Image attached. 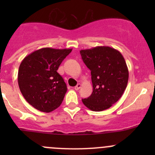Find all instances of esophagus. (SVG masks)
Wrapping results in <instances>:
<instances>
[{
	"label": "esophagus",
	"mask_w": 155,
	"mask_h": 155,
	"mask_svg": "<svg viewBox=\"0 0 155 155\" xmlns=\"http://www.w3.org/2000/svg\"><path fill=\"white\" fill-rule=\"evenodd\" d=\"M80 87H81V84L79 83V84H77V85H76V86L74 87V89H75V90L77 91V90H79V89L80 88Z\"/></svg>",
	"instance_id": "obj_1"
}]
</instances>
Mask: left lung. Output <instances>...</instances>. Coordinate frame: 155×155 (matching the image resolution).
I'll return each mask as SVG.
<instances>
[{"instance_id":"obj_1","label":"left lung","mask_w":155,"mask_h":155,"mask_svg":"<svg viewBox=\"0 0 155 155\" xmlns=\"http://www.w3.org/2000/svg\"><path fill=\"white\" fill-rule=\"evenodd\" d=\"M83 62L91 70L93 92L82 101L94 112L109 109L122 96L127 85L129 72L118 50L109 46L80 51Z\"/></svg>"}]
</instances>
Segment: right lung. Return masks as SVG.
<instances>
[{
	"mask_svg": "<svg viewBox=\"0 0 155 155\" xmlns=\"http://www.w3.org/2000/svg\"><path fill=\"white\" fill-rule=\"evenodd\" d=\"M71 51L43 48L23 59L18 68V86L33 107L50 112L61 104L68 87L57 70Z\"/></svg>",
	"mask_w": 155,
	"mask_h": 155,
	"instance_id": "add662e5",
	"label": "right lung"
}]
</instances>
